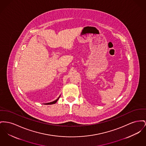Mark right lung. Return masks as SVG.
<instances>
[{"mask_svg":"<svg viewBox=\"0 0 146 146\" xmlns=\"http://www.w3.org/2000/svg\"><path fill=\"white\" fill-rule=\"evenodd\" d=\"M60 96L58 98V99H56V100H54V101H53V102H51V103H46V104H45V105H51V104H54L57 103V102L58 101V100L59 98H60Z\"/></svg>","mask_w":146,"mask_h":146,"instance_id":"add662e5","label":"right lung"}]
</instances>
